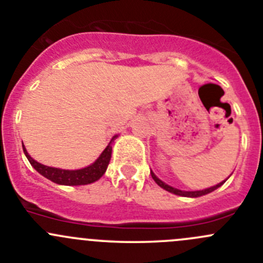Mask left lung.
Returning <instances> with one entry per match:
<instances>
[{
	"instance_id": "8db88e82",
	"label": "left lung",
	"mask_w": 263,
	"mask_h": 263,
	"mask_svg": "<svg viewBox=\"0 0 263 263\" xmlns=\"http://www.w3.org/2000/svg\"><path fill=\"white\" fill-rule=\"evenodd\" d=\"M150 173H152L153 180H154L155 182H157L158 185L160 186V187L164 189V190L170 191V193H172V194H176V195L190 196V198H198V196H202V195H205V194L212 193L213 190H216V189H217V187H220V186L222 185V183L226 181V180H225V181H223V182H220V183H218V185L212 186V187H210V189H204V190H199V191H182V190H178V189H175V187H172V186L167 185V183H164V182H163V181H160L159 178H158L157 176H155L153 172H150Z\"/></svg>"
}]
</instances>
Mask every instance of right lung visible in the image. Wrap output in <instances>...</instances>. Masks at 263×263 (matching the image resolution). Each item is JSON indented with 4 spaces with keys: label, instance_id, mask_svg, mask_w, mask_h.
Instances as JSON below:
<instances>
[{
    "label": "right lung",
    "instance_id": "obj_1",
    "mask_svg": "<svg viewBox=\"0 0 263 263\" xmlns=\"http://www.w3.org/2000/svg\"><path fill=\"white\" fill-rule=\"evenodd\" d=\"M116 137L117 136H114L113 140L116 139ZM113 140H111V141H113ZM23 150H24L25 157L28 158L29 163L34 167V170L37 171V172H40L41 175L45 176L46 178L51 180L52 182L59 183V185H68V186L87 185V183L98 181L99 178L105 173L111 158V146L110 144H109L108 146L105 147V150L101 153L100 157L95 160V163H92V164L88 165V167L82 168V170L68 171V170H60V168L47 167V165L41 164V163L35 162V160L28 154L24 145H23Z\"/></svg>",
    "mask_w": 263,
    "mask_h": 263
}]
</instances>
